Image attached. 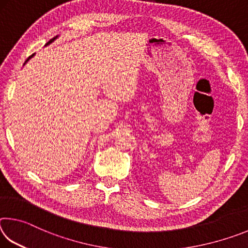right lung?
Instances as JSON below:
<instances>
[{
	"label": "right lung",
	"mask_w": 248,
	"mask_h": 248,
	"mask_svg": "<svg viewBox=\"0 0 248 248\" xmlns=\"http://www.w3.org/2000/svg\"><path fill=\"white\" fill-rule=\"evenodd\" d=\"M56 38H57V37H54V38H52V39H50V40L48 41V43H47V44H46V46H47V45H49V44H51V43H52V41H53L54 39H56ZM32 56H33V54H31V57H29V58L27 59V60H26V62H27V61L29 60V59H31V58ZM26 62H25V63H26Z\"/></svg>",
	"instance_id": "1"
}]
</instances>
